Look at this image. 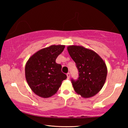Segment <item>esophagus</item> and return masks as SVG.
I'll use <instances>...</instances> for the list:
<instances>
[{
    "mask_svg": "<svg viewBox=\"0 0 128 128\" xmlns=\"http://www.w3.org/2000/svg\"><path fill=\"white\" fill-rule=\"evenodd\" d=\"M66 75H67V78H68V79H69V78H70V74L69 73H68L67 74H66Z\"/></svg>",
    "mask_w": 128,
    "mask_h": 128,
    "instance_id": "34e87169",
    "label": "esophagus"
}]
</instances>
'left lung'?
Returning <instances> with one entry per match:
<instances>
[{"label": "left lung", "instance_id": "obj_1", "mask_svg": "<svg viewBox=\"0 0 128 128\" xmlns=\"http://www.w3.org/2000/svg\"><path fill=\"white\" fill-rule=\"evenodd\" d=\"M67 49L79 73L78 80L72 79L75 92L84 98L93 97L106 82L107 75L106 63L94 50L82 46L70 45Z\"/></svg>", "mask_w": 128, "mask_h": 128}]
</instances>
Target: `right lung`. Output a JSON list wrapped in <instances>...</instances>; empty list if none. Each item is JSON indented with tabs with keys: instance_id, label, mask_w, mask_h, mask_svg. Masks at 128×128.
I'll list each match as a JSON object with an SVG mask.
<instances>
[{
	"instance_id": "right-lung-1",
	"label": "right lung",
	"mask_w": 128,
	"mask_h": 128,
	"mask_svg": "<svg viewBox=\"0 0 128 128\" xmlns=\"http://www.w3.org/2000/svg\"><path fill=\"white\" fill-rule=\"evenodd\" d=\"M64 45H50L36 52L28 59L25 66L28 84L36 95L48 98L59 90L67 76L62 72V66L56 59L64 50Z\"/></svg>"
}]
</instances>
